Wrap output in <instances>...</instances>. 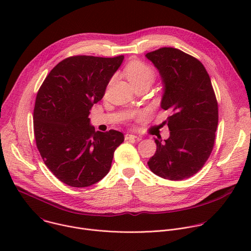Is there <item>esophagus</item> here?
I'll return each instance as SVG.
<instances>
[{
  "instance_id": "obj_1",
  "label": "esophagus",
  "mask_w": 251,
  "mask_h": 251,
  "mask_svg": "<svg viewBox=\"0 0 251 251\" xmlns=\"http://www.w3.org/2000/svg\"><path fill=\"white\" fill-rule=\"evenodd\" d=\"M137 138H138V136L133 135V134H126V135H125V139H126V140H130V139H137Z\"/></svg>"
}]
</instances>
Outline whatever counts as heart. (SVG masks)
<instances>
[{
    "instance_id": "b5f03b06",
    "label": "heart",
    "mask_w": 251,
    "mask_h": 251,
    "mask_svg": "<svg viewBox=\"0 0 251 251\" xmlns=\"http://www.w3.org/2000/svg\"><path fill=\"white\" fill-rule=\"evenodd\" d=\"M125 75L134 87L148 84L151 85L155 79V71L152 67L140 60H131L124 68Z\"/></svg>"
}]
</instances>
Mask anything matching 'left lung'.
Instances as JSON below:
<instances>
[{
  "label": "left lung",
  "mask_w": 251,
  "mask_h": 251,
  "mask_svg": "<svg viewBox=\"0 0 251 251\" xmlns=\"http://www.w3.org/2000/svg\"><path fill=\"white\" fill-rule=\"evenodd\" d=\"M164 83L161 107L172 115L164 122L170 137L155 139L157 150L148 166L157 176L182 181L197 174L214 145L219 107L211 81L202 63L174 48L148 52Z\"/></svg>",
  "instance_id": "1"
}]
</instances>
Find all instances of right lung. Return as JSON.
<instances>
[{"mask_svg": "<svg viewBox=\"0 0 251 251\" xmlns=\"http://www.w3.org/2000/svg\"><path fill=\"white\" fill-rule=\"evenodd\" d=\"M123 59L124 55L67 57L50 70L38 91L35 143L46 166L67 186L84 188L102 180L124 141L116 130L95 132L88 118Z\"/></svg>", "mask_w": 251, "mask_h": 251, "instance_id": "add662e5", "label": "right lung"}]
</instances>
